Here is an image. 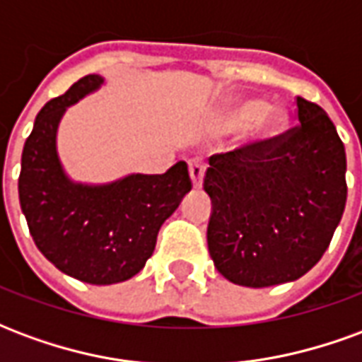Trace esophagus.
Returning <instances> with one entry per match:
<instances>
[{
    "mask_svg": "<svg viewBox=\"0 0 362 362\" xmlns=\"http://www.w3.org/2000/svg\"><path fill=\"white\" fill-rule=\"evenodd\" d=\"M204 176H205V165L199 160V158H194V160L189 163V178H192L194 188H202V186H204Z\"/></svg>",
    "mask_w": 362,
    "mask_h": 362,
    "instance_id": "34e87169",
    "label": "esophagus"
}]
</instances>
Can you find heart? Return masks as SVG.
Returning <instances> with one entry per match:
<instances>
[{
    "mask_svg": "<svg viewBox=\"0 0 362 362\" xmlns=\"http://www.w3.org/2000/svg\"><path fill=\"white\" fill-rule=\"evenodd\" d=\"M221 126L238 129L246 126L244 141L258 147L277 139L288 124V112L279 104H264L259 98H236L219 114Z\"/></svg>",
    "mask_w": 362,
    "mask_h": 362,
    "instance_id": "heart-1",
    "label": "heart"
}]
</instances>
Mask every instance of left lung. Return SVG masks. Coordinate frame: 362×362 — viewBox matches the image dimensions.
Segmentation results:
<instances>
[{"mask_svg": "<svg viewBox=\"0 0 362 362\" xmlns=\"http://www.w3.org/2000/svg\"><path fill=\"white\" fill-rule=\"evenodd\" d=\"M300 126L267 145L209 158L207 246L223 277L272 287L316 266L341 221L345 147L318 104L296 96Z\"/></svg>", "mask_w": 362, "mask_h": 362, "instance_id": "obj_1", "label": "left lung"}]
</instances>
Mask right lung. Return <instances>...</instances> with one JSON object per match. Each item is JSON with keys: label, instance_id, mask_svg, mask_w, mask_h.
Segmentation results:
<instances>
[{"label": "right lung", "instance_id": "add662e5", "mask_svg": "<svg viewBox=\"0 0 362 362\" xmlns=\"http://www.w3.org/2000/svg\"><path fill=\"white\" fill-rule=\"evenodd\" d=\"M104 85L87 75L44 104L21 157L19 202L33 240L59 272L90 285H114L141 272L158 228L192 189L188 165L165 174H126L104 184L74 180L58 153L69 106Z\"/></svg>", "mask_w": 362, "mask_h": 362}]
</instances>
